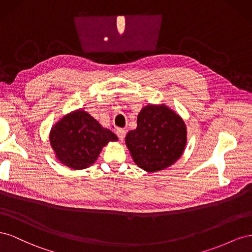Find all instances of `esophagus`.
Wrapping results in <instances>:
<instances>
[{
    "label": "esophagus",
    "mask_w": 252,
    "mask_h": 252,
    "mask_svg": "<svg viewBox=\"0 0 252 252\" xmlns=\"http://www.w3.org/2000/svg\"><path fill=\"white\" fill-rule=\"evenodd\" d=\"M125 134H126V130H125V129H123V128H118V129H117V135H118V138H119L121 141L124 140Z\"/></svg>",
    "instance_id": "34e87169"
}]
</instances>
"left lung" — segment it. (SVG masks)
<instances>
[{
    "mask_svg": "<svg viewBox=\"0 0 252 252\" xmlns=\"http://www.w3.org/2000/svg\"><path fill=\"white\" fill-rule=\"evenodd\" d=\"M186 126L177 113L164 105H148L138 116V126L125 138L134 163L154 172L169 167L182 156Z\"/></svg>",
    "mask_w": 252,
    "mask_h": 252,
    "instance_id": "1",
    "label": "left lung"
}]
</instances>
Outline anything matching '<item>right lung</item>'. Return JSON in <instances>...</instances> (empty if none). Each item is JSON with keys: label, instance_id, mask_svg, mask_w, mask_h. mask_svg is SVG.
Segmentation results:
<instances>
[{"label": "right lung", "instance_id": "add662e5", "mask_svg": "<svg viewBox=\"0 0 252 252\" xmlns=\"http://www.w3.org/2000/svg\"><path fill=\"white\" fill-rule=\"evenodd\" d=\"M50 144L57 158L72 169H85L97 158L102 147L118 138L84 110L64 117L50 131Z\"/></svg>", "mask_w": 252, "mask_h": 252}]
</instances>
